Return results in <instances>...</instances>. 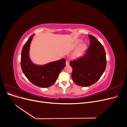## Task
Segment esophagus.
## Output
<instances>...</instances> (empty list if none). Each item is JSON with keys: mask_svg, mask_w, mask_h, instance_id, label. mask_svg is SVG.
<instances>
[{"mask_svg": "<svg viewBox=\"0 0 127 127\" xmlns=\"http://www.w3.org/2000/svg\"><path fill=\"white\" fill-rule=\"evenodd\" d=\"M66 66H69V61H68V60L66 61Z\"/></svg>", "mask_w": 127, "mask_h": 127, "instance_id": "obj_1", "label": "esophagus"}]
</instances>
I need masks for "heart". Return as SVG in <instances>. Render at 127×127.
Returning a JSON list of instances; mask_svg holds the SVG:
<instances>
[{
  "mask_svg": "<svg viewBox=\"0 0 127 127\" xmlns=\"http://www.w3.org/2000/svg\"><path fill=\"white\" fill-rule=\"evenodd\" d=\"M81 42H82V40H78L77 42H76V43H75V45L78 44ZM86 49V45L85 44L83 43V44H82L81 45H80L79 46V47L76 50L74 53H73L72 54L73 57H76L79 56L81 53H82Z\"/></svg>",
  "mask_w": 127,
  "mask_h": 127,
  "instance_id": "heart-1",
  "label": "heart"
}]
</instances>
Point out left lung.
<instances>
[{"mask_svg": "<svg viewBox=\"0 0 127 127\" xmlns=\"http://www.w3.org/2000/svg\"><path fill=\"white\" fill-rule=\"evenodd\" d=\"M88 36L90 44L86 51L70 62L73 81L83 87L90 86L96 82L106 66V54L103 45L94 36L88 34Z\"/></svg>", "mask_w": 127, "mask_h": 127, "instance_id": "left-lung-1", "label": "left lung"}]
</instances>
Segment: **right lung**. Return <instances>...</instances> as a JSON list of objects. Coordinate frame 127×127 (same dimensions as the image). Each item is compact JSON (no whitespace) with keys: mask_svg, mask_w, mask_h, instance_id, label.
<instances>
[{"mask_svg":"<svg viewBox=\"0 0 127 127\" xmlns=\"http://www.w3.org/2000/svg\"><path fill=\"white\" fill-rule=\"evenodd\" d=\"M34 34L31 36L23 46L21 53V64L24 74L34 85L42 88L54 84L60 72L66 66L64 58L43 65L34 64L30 58V48Z\"/></svg>","mask_w":127,"mask_h":127,"instance_id":"1","label":"right lung"}]
</instances>
